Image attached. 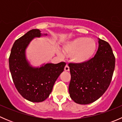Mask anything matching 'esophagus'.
I'll return each instance as SVG.
<instances>
[{
	"label": "esophagus",
	"instance_id": "34e87169",
	"mask_svg": "<svg viewBox=\"0 0 122 122\" xmlns=\"http://www.w3.org/2000/svg\"><path fill=\"white\" fill-rule=\"evenodd\" d=\"M64 70L66 71H70V68H69L68 65H66L64 67Z\"/></svg>",
	"mask_w": 122,
	"mask_h": 122
}]
</instances>
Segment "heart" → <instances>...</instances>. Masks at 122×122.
I'll return each instance as SVG.
<instances>
[{
    "instance_id": "1",
    "label": "heart",
    "mask_w": 122,
    "mask_h": 122,
    "mask_svg": "<svg viewBox=\"0 0 122 122\" xmlns=\"http://www.w3.org/2000/svg\"><path fill=\"white\" fill-rule=\"evenodd\" d=\"M95 41L88 38L79 37L67 42L63 46V51L71 55V61L82 64L89 61L96 51Z\"/></svg>"
}]
</instances>
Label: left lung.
I'll use <instances>...</instances> for the list:
<instances>
[{"mask_svg": "<svg viewBox=\"0 0 122 122\" xmlns=\"http://www.w3.org/2000/svg\"><path fill=\"white\" fill-rule=\"evenodd\" d=\"M99 48L94 57L82 64H69L71 81L69 93L76 103L88 104L99 99L111 83L115 57L107 42L98 38Z\"/></svg>", "mask_w": 122, "mask_h": 122, "instance_id": "8db88e82", "label": "left lung"}]
</instances>
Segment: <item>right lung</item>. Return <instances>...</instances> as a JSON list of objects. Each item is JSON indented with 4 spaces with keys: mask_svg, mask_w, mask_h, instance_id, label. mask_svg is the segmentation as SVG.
Instances as JSON below:
<instances>
[{
    "mask_svg": "<svg viewBox=\"0 0 122 122\" xmlns=\"http://www.w3.org/2000/svg\"><path fill=\"white\" fill-rule=\"evenodd\" d=\"M41 36L39 29L28 31L15 41L9 58L10 71L17 90L23 98L32 102H42L48 97L66 65L61 62L48 63L39 68L30 66L26 58V48L34 38Z\"/></svg>",
    "mask_w": 122,
    "mask_h": 122,
    "instance_id": "add662e5",
    "label": "right lung"
}]
</instances>
